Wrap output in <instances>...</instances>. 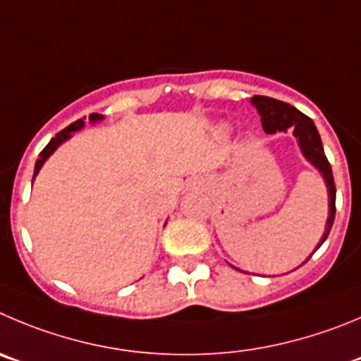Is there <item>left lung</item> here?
<instances>
[{
    "label": "left lung",
    "instance_id": "8db88e82",
    "mask_svg": "<svg viewBox=\"0 0 361 361\" xmlns=\"http://www.w3.org/2000/svg\"><path fill=\"white\" fill-rule=\"evenodd\" d=\"M251 103L252 106L257 109V112L260 114L262 126H264L265 133L287 131L288 128H290L295 140H298L302 157H305L306 160H308L310 164H312L313 167L322 174V178H324V183L326 187H328L329 212H328V221H326L324 233H322L321 240H319L317 247H315V251H317V249L324 244L326 238H328L329 231H331L333 221H335V197H336V188H335V181H333L331 165H329L328 158H326L324 154L321 135H319L313 121L310 119L308 116H305L302 112H299V110L295 109V106H292V104L283 103V101H278L274 99V97H267V96H252ZM312 255H310L302 264H306V262L312 258Z\"/></svg>",
    "mask_w": 361,
    "mask_h": 361
}]
</instances>
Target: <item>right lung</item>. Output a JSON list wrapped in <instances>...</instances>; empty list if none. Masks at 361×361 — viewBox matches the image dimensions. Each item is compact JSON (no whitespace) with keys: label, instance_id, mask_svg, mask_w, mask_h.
Segmentation results:
<instances>
[{"label":"right lung","instance_id":"1","mask_svg":"<svg viewBox=\"0 0 361 361\" xmlns=\"http://www.w3.org/2000/svg\"><path fill=\"white\" fill-rule=\"evenodd\" d=\"M103 119H104V117L101 116V114H90V116H89L90 123H97V121H103ZM83 126H85V123H83L82 119H78V121H76V123H73V124H69V126H67V128H63V130L60 131V133H56L55 137H53V139L49 140L48 146L44 147L42 151H40L39 160L35 161V173H33V180H35V176H37V174H39V171H40V167H42V165H44V161L48 160V158L51 157L53 153H55L56 147H59L60 144L66 142V140H69L71 137H73L74 131H80Z\"/></svg>","mask_w":361,"mask_h":361}]
</instances>
